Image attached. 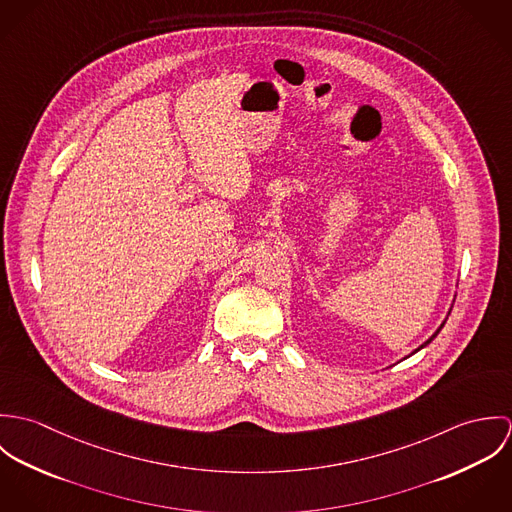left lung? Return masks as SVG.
Wrapping results in <instances>:
<instances>
[{
	"label": "left lung",
	"instance_id": "8db88e82",
	"mask_svg": "<svg viewBox=\"0 0 512 512\" xmlns=\"http://www.w3.org/2000/svg\"><path fill=\"white\" fill-rule=\"evenodd\" d=\"M441 327H443V323H441ZM441 327H439L438 331H436V333H434V335H432V337H430V339H428V341H426V343H424V345H420V347H418V349H416V351H420V349H424V347H426V345H430V343H432V341H434V339H436V335H438L439 331H441ZM416 351H414V353H416Z\"/></svg>",
	"mask_w": 512,
	"mask_h": 512
}]
</instances>
